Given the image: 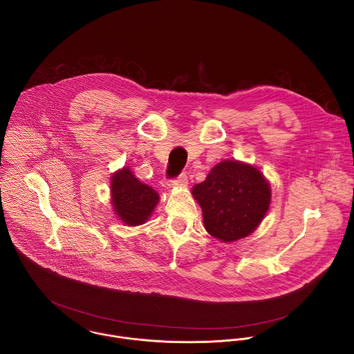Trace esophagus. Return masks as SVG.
Segmentation results:
<instances>
[{"label": "esophagus", "instance_id": "34e87169", "mask_svg": "<svg viewBox=\"0 0 354 354\" xmlns=\"http://www.w3.org/2000/svg\"><path fill=\"white\" fill-rule=\"evenodd\" d=\"M170 188H184L188 185V177L185 174H181L178 176L177 178L174 180H170L169 184H167Z\"/></svg>", "mask_w": 354, "mask_h": 354}]
</instances>
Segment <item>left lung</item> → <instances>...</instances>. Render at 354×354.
Here are the masks:
<instances>
[{
  "label": "left lung",
  "mask_w": 354,
  "mask_h": 354,
  "mask_svg": "<svg viewBox=\"0 0 354 354\" xmlns=\"http://www.w3.org/2000/svg\"><path fill=\"white\" fill-rule=\"evenodd\" d=\"M192 195L202 207L205 230L222 243L250 236L271 202L270 184L260 170L239 160L219 162Z\"/></svg>",
  "instance_id": "left-lung-1"
}]
</instances>
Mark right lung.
<instances>
[{
  "instance_id": "add662e5",
  "label": "right lung",
  "mask_w": 354,
  "mask_h": 354,
  "mask_svg": "<svg viewBox=\"0 0 354 354\" xmlns=\"http://www.w3.org/2000/svg\"><path fill=\"white\" fill-rule=\"evenodd\" d=\"M110 189L113 209L128 226L145 223L159 202L156 191L140 183L128 167H122L111 176Z\"/></svg>"
}]
</instances>
